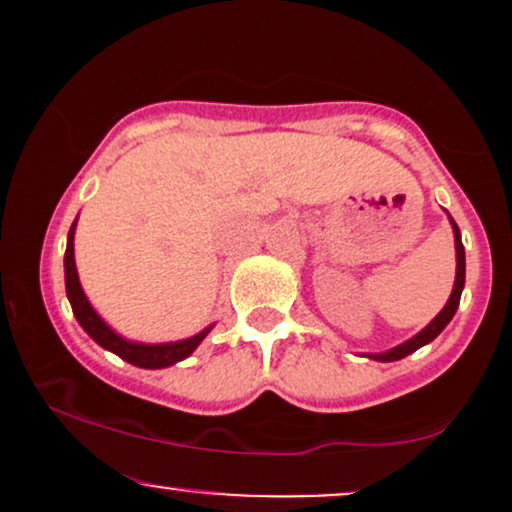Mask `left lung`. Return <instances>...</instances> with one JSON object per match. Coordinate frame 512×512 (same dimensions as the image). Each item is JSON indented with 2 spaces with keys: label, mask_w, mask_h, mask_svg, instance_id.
I'll list each match as a JSON object with an SVG mask.
<instances>
[{
  "label": "left lung",
  "mask_w": 512,
  "mask_h": 512,
  "mask_svg": "<svg viewBox=\"0 0 512 512\" xmlns=\"http://www.w3.org/2000/svg\"><path fill=\"white\" fill-rule=\"evenodd\" d=\"M450 223H452V233H455V255H457V272H455V286H452V293L448 298V303H445V308L440 310V313L433 317L431 322L421 330L419 334H414V337L407 339L404 344L395 346V349L390 351H383V354H366L368 358H373V361H399V358L414 354L416 349H421V346H426L428 342H433V339L438 337L440 332L448 327V322L452 320V315L457 313V305H460V296H462V289H464V245H462V236H460V228H457V223L452 221L450 216Z\"/></svg>",
  "instance_id": "8db88e82"
}]
</instances>
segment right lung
<instances>
[{
    "mask_svg": "<svg viewBox=\"0 0 512 512\" xmlns=\"http://www.w3.org/2000/svg\"><path fill=\"white\" fill-rule=\"evenodd\" d=\"M74 228L76 221L69 228L67 236V252H64V286H67V298L72 303L74 317L79 320V325L84 327V332L93 339L96 344H101L103 349L113 351L122 358V361L132 363L139 368H168L173 363L182 361L202 344V339L211 332V327L202 330L195 337L180 339V342H166V344H142V342H129V339L120 337L115 330H110L103 322V317L93 310V305L88 303L84 289L79 284V274H76V262H74Z\"/></svg>",
    "mask_w": 512,
    "mask_h": 512,
    "instance_id": "right-lung-1",
    "label": "right lung"
}]
</instances>
